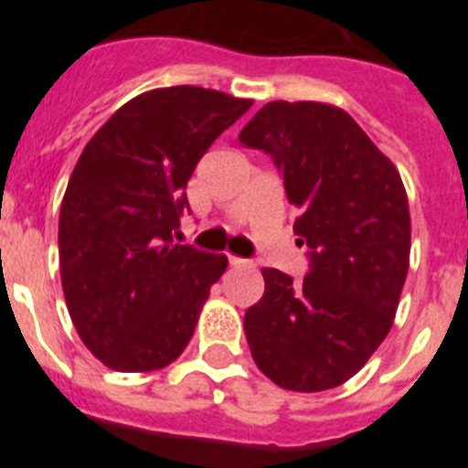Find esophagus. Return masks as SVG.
I'll return each instance as SVG.
<instances>
[{
  "label": "esophagus",
  "mask_w": 468,
  "mask_h": 468,
  "mask_svg": "<svg viewBox=\"0 0 468 468\" xmlns=\"http://www.w3.org/2000/svg\"><path fill=\"white\" fill-rule=\"evenodd\" d=\"M229 264L231 267H246V264H250V262L243 258H239V255H229Z\"/></svg>",
  "instance_id": "1"
}]
</instances>
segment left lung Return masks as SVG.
I'll use <instances>...</instances> for the list:
<instances>
[{
	"label": "left lung",
	"instance_id": "8db88e82",
	"mask_svg": "<svg viewBox=\"0 0 468 468\" xmlns=\"http://www.w3.org/2000/svg\"><path fill=\"white\" fill-rule=\"evenodd\" d=\"M283 176L309 246L302 283L264 267L243 328L253 361L291 391H325L361 370L394 324L410 264V210L399 171L345 110L267 102L239 133Z\"/></svg>",
	"mask_w": 468,
	"mask_h": 468
}]
</instances>
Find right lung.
Wrapping results in <instances>:
<instances>
[{
  "mask_svg": "<svg viewBox=\"0 0 468 468\" xmlns=\"http://www.w3.org/2000/svg\"><path fill=\"white\" fill-rule=\"evenodd\" d=\"M250 105L201 86L147 90L81 152L58 222L60 279L81 342L112 370H161L192 340L227 258L173 231L198 159Z\"/></svg>",
  "mask_w": 468,
  "mask_h": 468,
  "instance_id": "right-lung-1",
  "label": "right lung"
}]
</instances>
